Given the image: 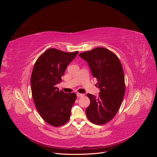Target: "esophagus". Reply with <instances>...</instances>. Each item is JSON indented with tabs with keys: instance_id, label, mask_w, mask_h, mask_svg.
I'll return each mask as SVG.
<instances>
[{
	"instance_id": "1",
	"label": "esophagus",
	"mask_w": 157,
	"mask_h": 157,
	"mask_svg": "<svg viewBox=\"0 0 157 157\" xmlns=\"http://www.w3.org/2000/svg\"><path fill=\"white\" fill-rule=\"evenodd\" d=\"M84 96V94H80V93H77V97H82Z\"/></svg>"
}]
</instances>
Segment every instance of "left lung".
I'll list each match as a JSON object with an SVG mask.
<instances>
[{
	"mask_svg": "<svg viewBox=\"0 0 157 157\" xmlns=\"http://www.w3.org/2000/svg\"><path fill=\"white\" fill-rule=\"evenodd\" d=\"M79 56L88 63L100 90L98 98L87 94L90 104L86 109V116L94 124H105L115 116L124 98V74L121 63L115 54L101 47Z\"/></svg>",
	"mask_w": 157,
	"mask_h": 157,
	"instance_id": "1",
	"label": "left lung"
}]
</instances>
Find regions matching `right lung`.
Listing matches in <instances>:
<instances>
[{
	"instance_id": "add662e5",
	"label": "right lung",
	"mask_w": 157,
	"mask_h": 157,
	"mask_svg": "<svg viewBox=\"0 0 157 157\" xmlns=\"http://www.w3.org/2000/svg\"><path fill=\"white\" fill-rule=\"evenodd\" d=\"M78 53L50 48L38 58L33 67L31 78L33 101L41 117L53 126L65 124L70 118L77 96L75 93L59 90L56 85Z\"/></svg>"
}]
</instances>
